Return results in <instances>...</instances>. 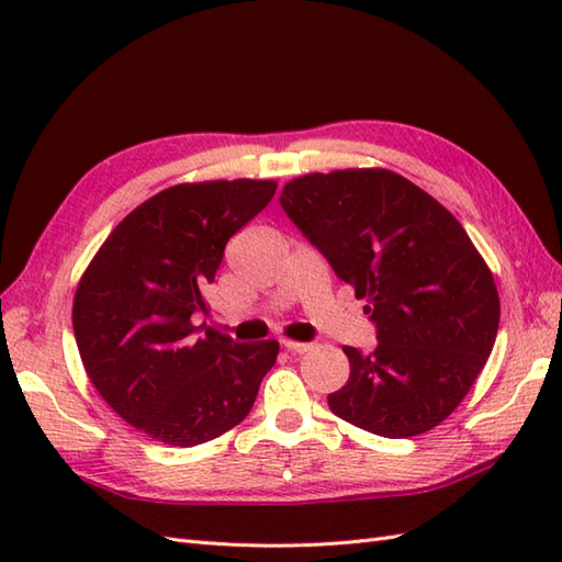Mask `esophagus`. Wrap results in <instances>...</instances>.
I'll list each match as a JSON object with an SVG mask.
<instances>
[{"mask_svg":"<svg viewBox=\"0 0 562 562\" xmlns=\"http://www.w3.org/2000/svg\"><path fill=\"white\" fill-rule=\"evenodd\" d=\"M282 348L284 350H290V352H294V355H304V352H308L314 348L312 342H300V340H290V338H284L282 340Z\"/></svg>","mask_w":562,"mask_h":562,"instance_id":"esophagus-1","label":"esophagus"}]
</instances>
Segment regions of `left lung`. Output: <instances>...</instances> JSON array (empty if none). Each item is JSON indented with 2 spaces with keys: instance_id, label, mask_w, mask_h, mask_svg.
I'll return each mask as SVG.
<instances>
[{
  "instance_id": "1",
  "label": "left lung",
  "mask_w": 562,
  "mask_h": 562,
  "mask_svg": "<svg viewBox=\"0 0 562 562\" xmlns=\"http://www.w3.org/2000/svg\"><path fill=\"white\" fill-rule=\"evenodd\" d=\"M288 217L364 300L376 348L345 345L350 379L330 393L345 423L389 439L445 423L493 352V272L453 214L389 169L306 173L284 183Z\"/></svg>"
}]
</instances>
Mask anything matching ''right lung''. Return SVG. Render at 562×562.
<instances>
[{
    "label": "right lung",
    "instance_id": "right-lung-1",
    "mask_svg": "<svg viewBox=\"0 0 562 562\" xmlns=\"http://www.w3.org/2000/svg\"><path fill=\"white\" fill-rule=\"evenodd\" d=\"M278 181L178 183L115 226L71 304L83 372L101 398L154 441L195 447L244 420L278 340L234 342L193 324L229 238Z\"/></svg>",
    "mask_w": 562,
    "mask_h": 562
}]
</instances>
